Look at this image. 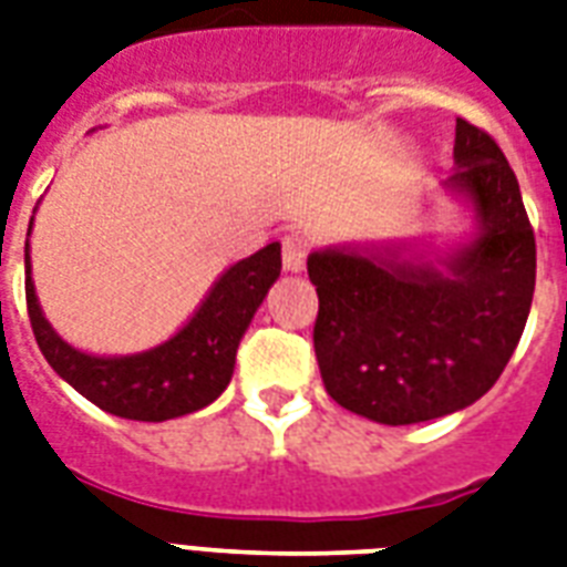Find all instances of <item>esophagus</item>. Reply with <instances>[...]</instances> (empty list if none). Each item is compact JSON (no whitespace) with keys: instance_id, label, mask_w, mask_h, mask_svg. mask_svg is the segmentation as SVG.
Returning <instances> with one entry per match:
<instances>
[{"instance_id":"34e87169","label":"esophagus","mask_w":567,"mask_h":567,"mask_svg":"<svg viewBox=\"0 0 567 567\" xmlns=\"http://www.w3.org/2000/svg\"><path fill=\"white\" fill-rule=\"evenodd\" d=\"M306 255H309V244L302 235H285L282 240V267L288 274H300L306 267Z\"/></svg>"}]
</instances>
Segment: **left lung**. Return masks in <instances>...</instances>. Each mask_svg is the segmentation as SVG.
Returning a JSON list of instances; mask_svg holds the SVG:
<instances>
[{"instance_id": "left-lung-1", "label": "left lung", "mask_w": 567, "mask_h": 567, "mask_svg": "<svg viewBox=\"0 0 567 567\" xmlns=\"http://www.w3.org/2000/svg\"><path fill=\"white\" fill-rule=\"evenodd\" d=\"M449 196L473 235L427 258L408 240L309 255L315 357L330 399L380 425L449 416L485 395L524 336L535 235L508 159L485 130L455 124Z\"/></svg>"}]
</instances>
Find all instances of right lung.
I'll return each mask as SVG.
<instances>
[{
    "mask_svg": "<svg viewBox=\"0 0 567 567\" xmlns=\"http://www.w3.org/2000/svg\"><path fill=\"white\" fill-rule=\"evenodd\" d=\"M34 223V219H32ZM29 223V235H32ZM282 270V246L267 244L210 285L184 327L148 351L97 357L73 348L43 318L25 244V306L38 348L62 380L101 410L136 422H166L214 404L235 374L237 344Z\"/></svg>",
    "mask_w": 567,
    "mask_h": 567,
    "instance_id": "obj_1",
    "label": "right lung"
}]
</instances>
